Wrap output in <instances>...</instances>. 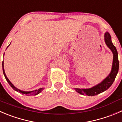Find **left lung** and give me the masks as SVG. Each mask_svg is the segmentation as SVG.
<instances>
[{
	"label": "left lung",
	"instance_id": "left-lung-1",
	"mask_svg": "<svg viewBox=\"0 0 122 122\" xmlns=\"http://www.w3.org/2000/svg\"><path fill=\"white\" fill-rule=\"evenodd\" d=\"M105 42L107 46L109 47L111 51L113 53V62H112V66L111 71L108 76L102 82L98 85L95 86L90 89H75V90L78 93L84 95H86L88 96H95L107 90L110 86L112 84L115 80L116 75L119 71V62L118 59V53L116 48L112 43L111 39V36L109 33L106 32L105 34Z\"/></svg>",
	"mask_w": 122,
	"mask_h": 122
}]
</instances>
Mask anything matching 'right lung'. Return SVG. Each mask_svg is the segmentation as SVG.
I'll use <instances>...</instances> for the list:
<instances>
[{
	"mask_svg": "<svg viewBox=\"0 0 122 122\" xmlns=\"http://www.w3.org/2000/svg\"><path fill=\"white\" fill-rule=\"evenodd\" d=\"M2 68H3V74H4V76L5 77L6 80V81H8V83H9V84L11 86V87H12V89H13L14 90H15V91L18 92L20 93H21L23 94H25V95H38V94H39L40 92H41L43 90V89H44V88H40V89H38V90H33V91H32V92H24V91H21V90H19V89H18L17 88H16L11 83V82L8 80V78H7L6 75L5 74V72L4 68H3V61L2 62Z\"/></svg>",
	"mask_w": 122,
	"mask_h": 122,
	"instance_id": "1",
	"label": "right lung"
}]
</instances>
